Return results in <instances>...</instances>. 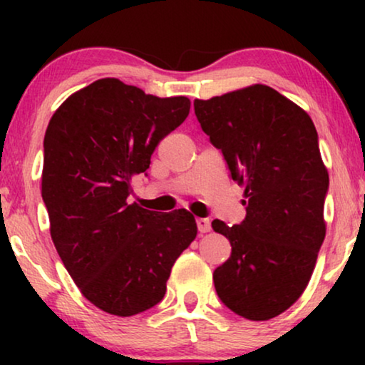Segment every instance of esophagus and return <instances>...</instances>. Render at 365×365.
Masks as SVG:
<instances>
[{"mask_svg":"<svg viewBox=\"0 0 365 365\" xmlns=\"http://www.w3.org/2000/svg\"><path fill=\"white\" fill-rule=\"evenodd\" d=\"M196 224H197V229L199 232H209L211 231V221H209L207 217H197L196 219Z\"/></svg>","mask_w":365,"mask_h":365,"instance_id":"1","label":"esophagus"}]
</instances>
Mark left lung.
Returning <instances> with one entry per match:
<instances>
[{"mask_svg":"<svg viewBox=\"0 0 365 365\" xmlns=\"http://www.w3.org/2000/svg\"><path fill=\"white\" fill-rule=\"evenodd\" d=\"M194 113L246 194L241 224L212 221L232 247L212 274L214 287L234 314L267 321L301 297L326 237L329 174L316 126L264 84L196 99Z\"/></svg>","mask_w":365,"mask_h":365,"instance_id":"left-lung-1","label":"left lung"}]
</instances>
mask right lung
<instances>
[{
	"label": "right lung",
	"mask_w": 365,
	"mask_h": 365,
	"mask_svg": "<svg viewBox=\"0 0 365 365\" xmlns=\"http://www.w3.org/2000/svg\"><path fill=\"white\" fill-rule=\"evenodd\" d=\"M189 108L184 96L104 78L71 94L48 124L41 196L53 242L83 296L104 312L129 317L161 302L174 262L196 237L186 209L161 214L128 201L131 179L148 176L154 149Z\"/></svg>",
	"instance_id": "add662e5"
}]
</instances>
